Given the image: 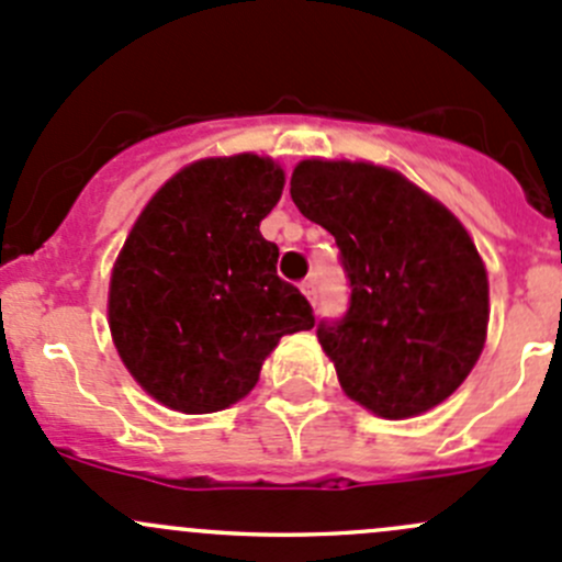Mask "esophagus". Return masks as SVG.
I'll list each match as a JSON object with an SVG mask.
<instances>
[{"label":"esophagus","instance_id":"obj_1","mask_svg":"<svg viewBox=\"0 0 562 562\" xmlns=\"http://www.w3.org/2000/svg\"><path fill=\"white\" fill-rule=\"evenodd\" d=\"M300 289H303V294H305V297H308L311 303H314V300H316V281H314V279H305V281H300Z\"/></svg>","mask_w":562,"mask_h":562}]
</instances>
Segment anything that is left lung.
Masks as SVG:
<instances>
[{"instance_id": "obj_1", "label": "left lung", "mask_w": 562, "mask_h": 562, "mask_svg": "<svg viewBox=\"0 0 562 562\" xmlns=\"http://www.w3.org/2000/svg\"><path fill=\"white\" fill-rule=\"evenodd\" d=\"M292 202L336 237L349 281L341 319L316 338L344 393L380 418L446 402L486 341L488 281L464 226L398 171L303 160Z\"/></svg>"}]
</instances>
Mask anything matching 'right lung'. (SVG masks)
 Listing matches in <instances>:
<instances>
[{
  "mask_svg": "<svg viewBox=\"0 0 562 562\" xmlns=\"http://www.w3.org/2000/svg\"><path fill=\"white\" fill-rule=\"evenodd\" d=\"M270 158H207L177 171L144 207L111 273L109 327L138 385L188 415L218 413L259 380L281 336L314 327L279 246L259 224L279 204Z\"/></svg>",
  "mask_w": 562,
  "mask_h": 562,
  "instance_id": "obj_1",
  "label": "right lung"
}]
</instances>
